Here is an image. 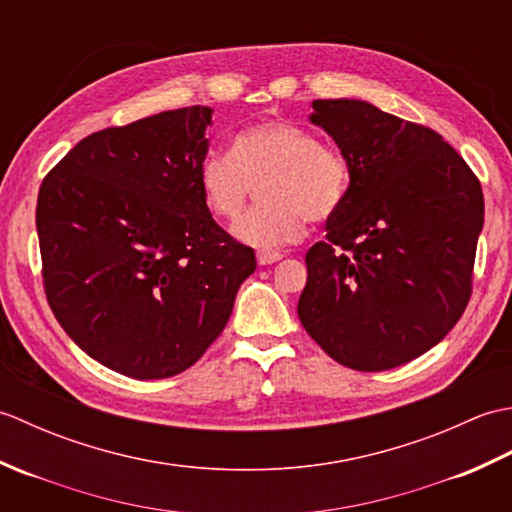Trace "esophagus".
<instances>
[{
    "mask_svg": "<svg viewBox=\"0 0 512 512\" xmlns=\"http://www.w3.org/2000/svg\"><path fill=\"white\" fill-rule=\"evenodd\" d=\"M281 257H284V255L277 253V250H259V253H257V262H259V266H270V264L279 262Z\"/></svg>",
    "mask_w": 512,
    "mask_h": 512,
    "instance_id": "esophagus-1",
    "label": "esophagus"
}]
</instances>
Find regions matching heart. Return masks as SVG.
<instances>
[{
  "mask_svg": "<svg viewBox=\"0 0 512 512\" xmlns=\"http://www.w3.org/2000/svg\"><path fill=\"white\" fill-rule=\"evenodd\" d=\"M257 209L233 226L242 244L277 248L297 242L303 220L325 222L350 191V165L339 149L321 145L317 134L284 121L246 127L231 151H209L198 165L202 200L215 217L235 220L253 184Z\"/></svg>",
  "mask_w": 512,
  "mask_h": 512,
  "instance_id": "b5f03b06",
  "label": "heart"
}]
</instances>
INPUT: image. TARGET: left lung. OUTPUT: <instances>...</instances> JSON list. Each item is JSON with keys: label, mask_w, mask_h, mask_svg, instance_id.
<instances>
[{"label": "left lung", "mask_w": 512, "mask_h": 512, "mask_svg": "<svg viewBox=\"0 0 512 512\" xmlns=\"http://www.w3.org/2000/svg\"><path fill=\"white\" fill-rule=\"evenodd\" d=\"M310 123L350 165V191L306 255L299 319L358 372L418 358L471 297L484 226L480 180L442 136L358 99L312 101Z\"/></svg>", "instance_id": "1"}]
</instances>
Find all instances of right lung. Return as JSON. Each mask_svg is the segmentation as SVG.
Here are the masks:
<instances>
[{"label":"right lung","mask_w":512,"mask_h":512,"mask_svg":"<svg viewBox=\"0 0 512 512\" xmlns=\"http://www.w3.org/2000/svg\"><path fill=\"white\" fill-rule=\"evenodd\" d=\"M211 107L83 138L43 180L37 233L54 317L94 361L176 376L231 317L255 253L215 224L198 187Z\"/></svg>","instance_id":"obj_1"}]
</instances>
